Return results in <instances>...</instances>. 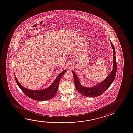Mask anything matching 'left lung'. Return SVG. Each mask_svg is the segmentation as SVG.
Instances as JSON below:
<instances>
[{"label":"left lung","mask_w":133,"mask_h":133,"mask_svg":"<svg viewBox=\"0 0 133 133\" xmlns=\"http://www.w3.org/2000/svg\"><path fill=\"white\" fill-rule=\"evenodd\" d=\"M110 42L113 51V68L110 74L103 82L91 88L82 86L78 76L73 71H72L74 78L75 85L76 89L81 94L86 97H98L102 94L110 87L114 81L117 73V62L116 59V52L114 45L111 41Z\"/></svg>","instance_id":"1"}]
</instances>
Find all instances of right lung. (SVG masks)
I'll return each mask as SVG.
<instances>
[{
  "label": "right lung",
  "mask_w": 133,
  "mask_h": 133,
  "mask_svg": "<svg viewBox=\"0 0 133 133\" xmlns=\"http://www.w3.org/2000/svg\"><path fill=\"white\" fill-rule=\"evenodd\" d=\"M67 70H64L58 75L55 80L48 88L41 90H30L25 88L21 85L15 74L14 76L17 85L22 91L29 98L34 100L45 101L50 99L55 96L58 89L59 81L61 79L62 76H63V74Z\"/></svg>",
  "instance_id": "obj_1"
}]
</instances>
